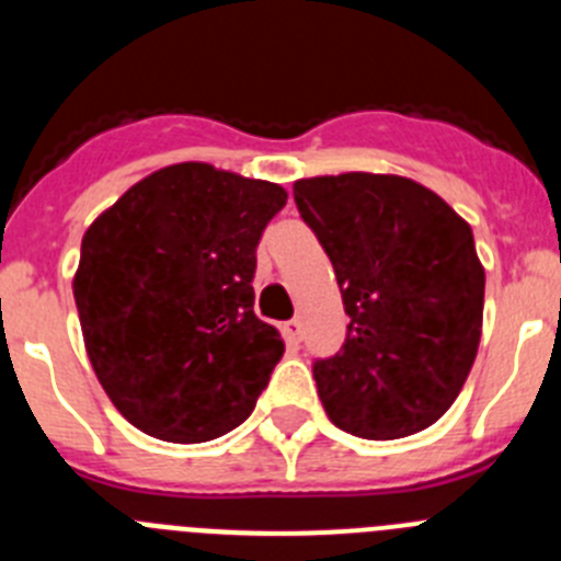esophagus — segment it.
Here are the masks:
<instances>
[{"label":"esophagus","instance_id":"34e87169","mask_svg":"<svg viewBox=\"0 0 561 561\" xmlns=\"http://www.w3.org/2000/svg\"><path fill=\"white\" fill-rule=\"evenodd\" d=\"M284 336L289 342H300L304 340V323H300V320H289V323H284Z\"/></svg>","mask_w":561,"mask_h":561}]
</instances>
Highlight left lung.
I'll return each instance as SVG.
<instances>
[{
  "label": "left lung",
  "instance_id": "8db88e82",
  "mask_svg": "<svg viewBox=\"0 0 561 561\" xmlns=\"http://www.w3.org/2000/svg\"><path fill=\"white\" fill-rule=\"evenodd\" d=\"M295 205L351 317L342 348L311 365L325 413L368 440L427 430L478 354L485 272L472 227L438 193L390 173L300 180Z\"/></svg>",
  "mask_w": 561,
  "mask_h": 561
}]
</instances>
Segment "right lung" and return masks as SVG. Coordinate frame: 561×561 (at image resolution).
I'll use <instances>...</instances> for the list:
<instances>
[{"instance_id":"add662e5","label":"right lung","mask_w":561,"mask_h":561,"mask_svg":"<svg viewBox=\"0 0 561 561\" xmlns=\"http://www.w3.org/2000/svg\"><path fill=\"white\" fill-rule=\"evenodd\" d=\"M286 191L205 162L128 187L81 241L76 306L114 408L171 444L250 419L284 340L257 320L255 247Z\"/></svg>"}]
</instances>
